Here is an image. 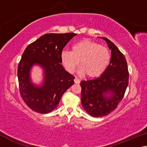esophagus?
Masks as SVG:
<instances>
[{
	"mask_svg": "<svg viewBox=\"0 0 147 147\" xmlns=\"http://www.w3.org/2000/svg\"><path fill=\"white\" fill-rule=\"evenodd\" d=\"M74 83L75 84H80V80L77 78H75L74 79Z\"/></svg>",
	"mask_w": 147,
	"mask_h": 147,
	"instance_id": "obj_1",
	"label": "esophagus"
}]
</instances>
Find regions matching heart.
<instances>
[{
	"mask_svg": "<svg viewBox=\"0 0 147 147\" xmlns=\"http://www.w3.org/2000/svg\"><path fill=\"white\" fill-rule=\"evenodd\" d=\"M111 59L109 50L90 39L74 43L71 52L63 51L61 60L67 70L73 73L80 61V73L89 78H96L102 74Z\"/></svg>",
	"mask_w": 147,
	"mask_h": 147,
	"instance_id": "1",
	"label": "heart"
}]
</instances>
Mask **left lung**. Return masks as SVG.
Here are the masks:
<instances>
[{
  "instance_id": "obj_1",
  "label": "left lung",
  "mask_w": 147,
  "mask_h": 147,
  "mask_svg": "<svg viewBox=\"0 0 147 147\" xmlns=\"http://www.w3.org/2000/svg\"><path fill=\"white\" fill-rule=\"evenodd\" d=\"M111 50V59L105 72L98 78L83 80L82 105L94 117H101L113 111L123 99L128 85L127 62L123 53L113 42L101 37Z\"/></svg>"
}]
</instances>
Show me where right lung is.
Wrapping results in <instances>:
<instances>
[{"label":"right lung","mask_w":147,"mask_h":147,"mask_svg":"<svg viewBox=\"0 0 147 147\" xmlns=\"http://www.w3.org/2000/svg\"><path fill=\"white\" fill-rule=\"evenodd\" d=\"M74 33L46 34L24 50L17 69L19 91L30 108L40 113L55 109L62 95L74 84V77L61 64V53ZM34 65L44 71L40 86L32 82L30 72Z\"/></svg>","instance_id":"1"}]
</instances>
